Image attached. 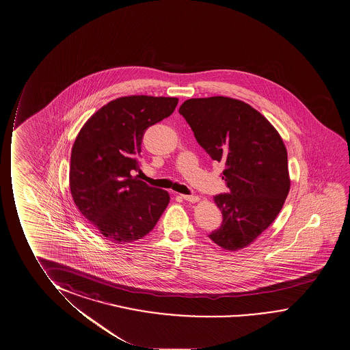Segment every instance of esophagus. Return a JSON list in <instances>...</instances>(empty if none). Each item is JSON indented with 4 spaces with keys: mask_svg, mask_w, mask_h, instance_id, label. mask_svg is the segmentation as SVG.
<instances>
[{
    "mask_svg": "<svg viewBox=\"0 0 350 350\" xmlns=\"http://www.w3.org/2000/svg\"><path fill=\"white\" fill-rule=\"evenodd\" d=\"M181 197L185 200H187V202H191V203H197L199 200L198 196H187V194H181Z\"/></svg>",
    "mask_w": 350,
    "mask_h": 350,
    "instance_id": "1",
    "label": "esophagus"
}]
</instances>
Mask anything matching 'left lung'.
Masks as SVG:
<instances>
[{
    "label": "left lung",
    "instance_id": "obj_1",
    "mask_svg": "<svg viewBox=\"0 0 350 350\" xmlns=\"http://www.w3.org/2000/svg\"><path fill=\"white\" fill-rule=\"evenodd\" d=\"M194 137L214 161L228 193L215 196L222 224L210 239L226 250L251 244L275 219L290 191L287 152L275 128L250 105L224 96L180 106Z\"/></svg>",
    "mask_w": 350,
    "mask_h": 350
}]
</instances>
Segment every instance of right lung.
I'll list each match as a JSON object with an SVG mask.
<instances>
[{
  "label": "right lung",
  "instance_id": "1",
  "mask_svg": "<svg viewBox=\"0 0 350 350\" xmlns=\"http://www.w3.org/2000/svg\"><path fill=\"white\" fill-rule=\"evenodd\" d=\"M178 98L133 95L92 116L73 144L70 188L84 219L112 243L144 238L169 204L167 191L133 176L147 128L172 115Z\"/></svg>",
  "mask_w": 350,
  "mask_h": 350
}]
</instances>
